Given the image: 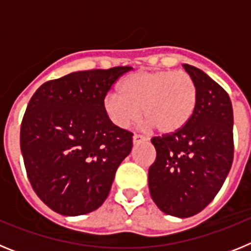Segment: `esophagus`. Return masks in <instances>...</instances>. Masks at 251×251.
I'll return each mask as SVG.
<instances>
[{
	"label": "esophagus",
	"mask_w": 251,
	"mask_h": 251,
	"mask_svg": "<svg viewBox=\"0 0 251 251\" xmlns=\"http://www.w3.org/2000/svg\"><path fill=\"white\" fill-rule=\"evenodd\" d=\"M145 141H146L145 137L139 136V134H134V136H133V145L134 146L139 145V143H142V142H145Z\"/></svg>",
	"instance_id": "obj_1"
}]
</instances>
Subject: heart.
<instances>
[{"label":"heart","mask_w":251,"mask_h":251,"mask_svg":"<svg viewBox=\"0 0 251 251\" xmlns=\"http://www.w3.org/2000/svg\"><path fill=\"white\" fill-rule=\"evenodd\" d=\"M119 92L104 97L103 109L115 127L143 118L161 134L182 129L194 117L199 100L196 84L181 70L136 72L119 83Z\"/></svg>","instance_id":"b5f03b06"}]
</instances>
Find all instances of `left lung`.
I'll list each match as a JSON object with an SVG mask.
<instances>
[{"label": "left lung", "mask_w": 251, "mask_h": 251, "mask_svg": "<svg viewBox=\"0 0 251 251\" xmlns=\"http://www.w3.org/2000/svg\"><path fill=\"white\" fill-rule=\"evenodd\" d=\"M196 84L194 117L176 133L152 139L151 197L161 211L190 217L202 211L225 182L234 158V115L229 95L200 69L183 64Z\"/></svg>", "instance_id": "left-lung-1"}]
</instances>
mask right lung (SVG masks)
I'll use <instances>...</instances> for the list:
<instances>
[{
	"mask_svg": "<svg viewBox=\"0 0 251 251\" xmlns=\"http://www.w3.org/2000/svg\"><path fill=\"white\" fill-rule=\"evenodd\" d=\"M129 66L75 72L44 83L28 101L20 145L40 200L64 216L94 211L132 151V133L103 109L110 86Z\"/></svg>",
	"mask_w": 251,
	"mask_h": 251,
	"instance_id": "obj_1",
	"label": "right lung"
}]
</instances>
